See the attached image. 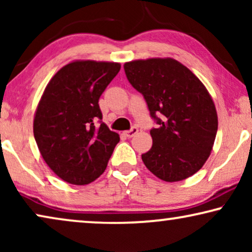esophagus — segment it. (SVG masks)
I'll return each mask as SVG.
<instances>
[{
  "mask_svg": "<svg viewBox=\"0 0 252 252\" xmlns=\"http://www.w3.org/2000/svg\"><path fill=\"white\" fill-rule=\"evenodd\" d=\"M137 132H139V128H137L136 126H133L129 130H126V132H124V135H125L126 137H133Z\"/></svg>",
  "mask_w": 252,
  "mask_h": 252,
  "instance_id": "obj_1",
  "label": "esophagus"
}]
</instances>
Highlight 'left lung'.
<instances>
[{
	"label": "left lung",
	"instance_id": "8db88e82",
	"mask_svg": "<svg viewBox=\"0 0 252 252\" xmlns=\"http://www.w3.org/2000/svg\"><path fill=\"white\" fill-rule=\"evenodd\" d=\"M124 70L157 124L150 129L153 147L142 155L144 165L167 182L195 174L209 158L218 129L215 103L204 85L172 58L129 62Z\"/></svg>",
	"mask_w": 252,
	"mask_h": 252
}]
</instances>
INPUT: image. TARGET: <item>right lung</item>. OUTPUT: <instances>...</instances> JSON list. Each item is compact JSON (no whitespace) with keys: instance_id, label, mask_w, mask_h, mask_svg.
<instances>
[{"instance_id":"obj_1","label":"right lung","mask_w":252,"mask_h":252,"mask_svg":"<svg viewBox=\"0 0 252 252\" xmlns=\"http://www.w3.org/2000/svg\"><path fill=\"white\" fill-rule=\"evenodd\" d=\"M119 70V63L77 61L62 67L44 89L34 137L48 166L68 184L97 179L119 142V134L102 122L98 105Z\"/></svg>"}]
</instances>
